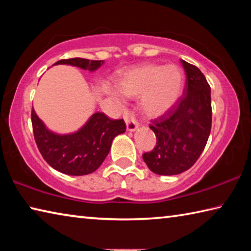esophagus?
<instances>
[{
    "label": "esophagus",
    "instance_id": "esophagus-1",
    "mask_svg": "<svg viewBox=\"0 0 251 251\" xmlns=\"http://www.w3.org/2000/svg\"><path fill=\"white\" fill-rule=\"evenodd\" d=\"M124 120L126 122V126H127V130L128 131H135L138 128V123L136 122L133 115H130L129 113H126L124 115Z\"/></svg>",
    "mask_w": 251,
    "mask_h": 251
}]
</instances>
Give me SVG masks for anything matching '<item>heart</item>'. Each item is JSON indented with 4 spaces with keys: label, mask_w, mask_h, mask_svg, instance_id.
Masks as SVG:
<instances>
[{
    "label": "heart",
    "mask_w": 251,
    "mask_h": 251,
    "mask_svg": "<svg viewBox=\"0 0 251 251\" xmlns=\"http://www.w3.org/2000/svg\"><path fill=\"white\" fill-rule=\"evenodd\" d=\"M185 87V73L175 64H147L127 71L118 80L122 95L139 96V106L146 116L156 118L171 110L180 99ZM108 95L118 103L122 96L108 88Z\"/></svg>",
    "instance_id": "obj_1"
}]
</instances>
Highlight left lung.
I'll list each match as a JSON object with an SVG mask.
<instances>
[{
	"mask_svg": "<svg viewBox=\"0 0 251 251\" xmlns=\"http://www.w3.org/2000/svg\"><path fill=\"white\" fill-rule=\"evenodd\" d=\"M186 86L176 105L150 125L157 143L143 159L157 175L186 172L201 155L211 128L210 86L201 70L184 59Z\"/></svg>",
	"mask_w": 251,
	"mask_h": 251,
	"instance_id": "left-lung-1",
	"label": "left lung"
}]
</instances>
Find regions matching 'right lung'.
Instances as JSON below:
<instances>
[{
    "mask_svg": "<svg viewBox=\"0 0 251 251\" xmlns=\"http://www.w3.org/2000/svg\"><path fill=\"white\" fill-rule=\"evenodd\" d=\"M104 61L86 58L61 59L54 65H71L84 71L95 72ZM34 137L43 158L57 172L71 176L94 173L108 155L114 138L125 133L123 120L113 121L104 113H95L73 133L58 134L50 130L32 109Z\"/></svg>",
    "mask_w": 251,
    "mask_h": 251,
    "instance_id": "1",
    "label": "right lung"
}]
</instances>
